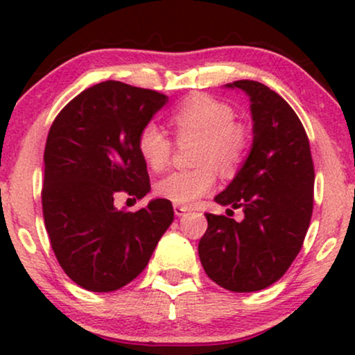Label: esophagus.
Listing matches in <instances>:
<instances>
[{
	"label": "esophagus",
	"mask_w": 355,
	"mask_h": 355,
	"mask_svg": "<svg viewBox=\"0 0 355 355\" xmlns=\"http://www.w3.org/2000/svg\"><path fill=\"white\" fill-rule=\"evenodd\" d=\"M187 210H189V207H185V205H177V203L173 205V211H175V215H177V217H182V215L185 214Z\"/></svg>",
	"instance_id": "34e87169"
}]
</instances>
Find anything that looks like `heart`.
I'll return each mask as SVG.
<instances>
[{
  "mask_svg": "<svg viewBox=\"0 0 355 355\" xmlns=\"http://www.w3.org/2000/svg\"><path fill=\"white\" fill-rule=\"evenodd\" d=\"M172 123L178 137L200 138L195 150L198 166L170 173L158 182L157 193L177 205H191L215 189L217 168L229 175L243 164L250 137L245 126L235 121L234 108L209 95H195L183 101L172 113ZM137 145L153 172H162L170 164L172 140L155 121L141 126Z\"/></svg>",
  "mask_w": 355,
  "mask_h": 355,
  "instance_id": "heart-1",
  "label": "heart"
}]
</instances>
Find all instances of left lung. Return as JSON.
Here are the masks:
<instances>
[{
	"label": "left lung",
	"instance_id": "8db88e82",
	"mask_svg": "<svg viewBox=\"0 0 355 355\" xmlns=\"http://www.w3.org/2000/svg\"><path fill=\"white\" fill-rule=\"evenodd\" d=\"M250 96L254 144L237 177L215 197L242 209V222L207 214L198 257L232 292H257L282 277L302 248L313 209V162L302 121L279 93L252 80L230 83ZM232 211V210H230Z\"/></svg>",
	"mask_w": 355,
	"mask_h": 355
}]
</instances>
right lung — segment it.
I'll return each mask as SVG.
<instances>
[{"mask_svg":"<svg viewBox=\"0 0 355 355\" xmlns=\"http://www.w3.org/2000/svg\"><path fill=\"white\" fill-rule=\"evenodd\" d=\"M166 100L110 80L81 92L53 121L44 146V227L64 274L87 291L132 282L173 222L166 198L137 211L113 205L121 191L133 200L150 191L137 138Z\"/></svg>","mask_w":355,"mask_h":355,"instance_id":"obj_1","label":"right lung"}]
</instances>
